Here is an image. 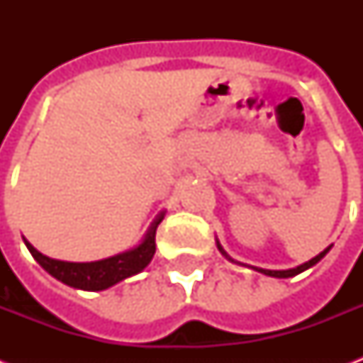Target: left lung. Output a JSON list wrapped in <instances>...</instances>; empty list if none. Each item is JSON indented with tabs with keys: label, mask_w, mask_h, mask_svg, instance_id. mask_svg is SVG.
Returning a JSON list of instances; mask_svg holds the SVG:
<instances>
[{
	"label": "left lung",
	"mask_w": 363,
	"mask_h": 363,
	"mask_svg": "<svg viewBox=\"0 0 363 363\" xmlns=\"http://www.w3.org/2000/svg\"><path fill=\"white\" fill-rule=\"evenodd\" d=\"M330 248H332V247H328L326 250H324V252H320V254H318V256H315V258H313V259H309V262H305V264L298 265V267H294V269H284V271H271V269H258V267H256V271H259V273H264V275H269V277H279V279H288V277H296V275H298V273H301V271L309 269V267H313V265H315V264H318V262H320V259L324 258V256H326V254H328V250H330ZM218 250H220V252L224 254V256H228V254L224 252V250H222V247H220V245H218Z\"/></svg>",
	"instance_id": "8db88e82"
}]
</instances>
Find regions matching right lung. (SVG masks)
<instances>
[{
	"label": "right lung",
	"mask_w": 363,
	"mask_h": 363,
	"mask_svg": "<svg viewBox=\"0 0 363 363\" xmlns=\"http://www.w3.org/2000/svg\"><path fill=\"white\" fill-rule=\"evenodd\" d=\"M164 215H160L152 222V226L148 230L145 241L139 247L131 248L128 252L116 254L113 258L99 259V262H90V264H75V262H62V259H52L37 252L30 242H26V247L31 252V256L41 264L45 271L56 277L67 286L81 288V290H90L98 292L105 288L113 286L116 282L124 281L128 277L137 275L150 264L154 252H156V228L162 222Z\"/></svg>",
	"instance_id": "right-lung-1"
}]
</instances>
